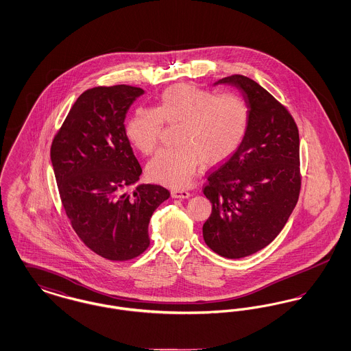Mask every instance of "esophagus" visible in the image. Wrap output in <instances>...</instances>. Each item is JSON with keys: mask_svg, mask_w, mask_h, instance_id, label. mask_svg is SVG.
Returning <instances> with one entry per match:
<instances>
[{"mask_svg": "<svg viewBox=\"0 0 351 351\" xmlns=\"http://www.w3.org/2000/svg\"><path fill=\"white\" fill-rule=\"evenodd\" d=\"M171 196L173 199H188L191 196V193L185 189H172L171 191Z\"/></svg>", "mask_w": 351, "mask_h": 351, "instance_id": "esophagus-1", "label": "esophagus"}]
</instances>
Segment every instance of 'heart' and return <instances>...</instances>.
Here are the masks:
<instances>
[{
	"label": "heart",
	"mask_w": 351,
	"mask_h": 351,
	"mask_svg": "<svg viewBox=\"0 0 351 351\" xmlns=\"http://www.w3.org/2000/svg\"><path fill=\"white\" fill-rule=\"evenodd\" d=\"M250 112L237 95H218L189 84L162 92L156 108L139 106L126 123V135L145 155L156 149L163 122L180 125L179 147L159 151L146 167L147 176L168 186L188 185L200 162L215 166L239 149L249 126Z\"/></svg>",
	"instance_id": "obj_1"
}]
</instances>
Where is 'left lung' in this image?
<instances>
[{
  "label": "left lung",
  "mask_w": 351,
  "mask_h": 351,
  "mask_svg": "<svg viewBox=\"0 0 351 351\" xmlns=\"http://www.w3.org/2000/svg\"><path fill=\"white\" fill-rule=\"evenodd\" d=\"M237 88L250 118L239 149L208 176L212 215L202 226L218 255L239 259L282 232L300 193V138L292 116L259 84L242 75L218 80Z\"/></svg>",
  "instance_id": "obj_1"
}]
</instances>
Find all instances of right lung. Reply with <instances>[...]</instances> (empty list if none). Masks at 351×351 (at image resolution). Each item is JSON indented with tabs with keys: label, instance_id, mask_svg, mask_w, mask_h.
I'll return each instance as SVG.
<instances>
[{
	"label": "right lung",
	"instance_id": "1",
	"mask_svg": "<svg viewBox=\"0 0 351 351\" xmlns=\"http://www.w3.org/2000/svg\"><path fill=\"white\" fill-rule=\"evenodd\" d=\"M145 90L130 85L85 90L51 146V163L64 210L84 243L109 261H129L150 246L149 222L169 197L162 185L139 184L142 168L125 118Z\"/></svg>",
	"mask_w": 351,
	"mask_h": 351
}]
</instances>
